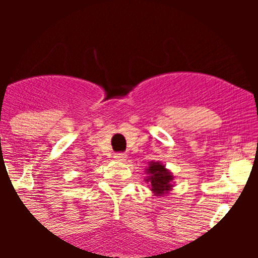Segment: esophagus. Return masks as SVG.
Segmentation results:
<instances>
[{
  "mask_svg": "<svg viewBox=\"0 0 258 258\" xmlns=\"http://www.w3.org/2000/svg\"><path fill=\"white\" fill-rule=\"evenodd\" d=\"M126 155L122 154V152H118V154L113 155V159H115L116 161H125L126 160Z\"/></svg>",
  "mask_w": 258,
  "mask_h": 258,
  "instance_id": "obj_1",
  "label": "esophagus"
}]
</instances>
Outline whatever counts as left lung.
<instances>
[{
    "instance_id": "1",
    "label": "left lung",
    "mask_w": 258,
    "mask_h": 258,
    "mask_svg": "<svg viewBox=\"0 0 258 258\" xmlns=\"http://www.w3.org/2000/svg\"><path fill=\"white\" fill-rule=\"evenodd\" d=\"M146 174H147V177H146L145 181L149 183L155 197L166 195L173 188L174 175L170 173L169 169H166L165 165L160 161H150L149 168L146 169Z\"/></svg>"
}]
</instances>
